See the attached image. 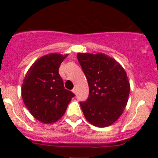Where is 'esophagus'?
Returning <instances> with one entry per match:
<instances>
[{"mask_svg":"<svg viewBox=\"0 0 158 158\" xmlns=\"http://www.w3.org/2000/svg\"><path fill=\"white\" fill-rule=\"evenodd\" d=\"M72 92H73V93H74V94H76V93H77V88L75 87L74 89H73V90H72Z\"/></svg>","mask_w":158,"mask_h":158,"instance_id":"esophagus-1","label":"esophagus"}]
</instances>
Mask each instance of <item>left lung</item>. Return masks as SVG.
I'll list each match as a JSON object with an SVG mask.
<instances>
[{
  "mask_svg": "<svg viewBox=\"0 0 158 158\" xmlns=\"http://www.w3.org/2000/svg\"><path fill=\"white\" fill-rule=\"evenodd\" d=\"M89 84L87 101L80 103L84 115L93 126L106 127L123 112L129 97L130 82L123 67L104 53H77Z\"/></svg>",
  "mask_w": 158,
  "mask_h": 158,
  "instance_id": "obj_1",
  "label": "left lung"
}]
</instances>
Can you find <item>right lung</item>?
I'll return each instance as SVG.
<instances>
[{
	"mask_svg": "<svg viewBox=\"0 0 158 158\" xmlns=\"http://www.w3.org/2000/svg\"><path fill=\"white\" fill-rule=\"evenodd\" d=\"M68 54L51 53L38 58L23 80L21 96L28 111L40 122L55 123L74 96L64 88L58 69Z\"/></svg>",
	"mask_w": 158,
	"mask_h": 158,
	"instance_id": "right-lung-1",
	"label": "right lung"
}]
</instances>
